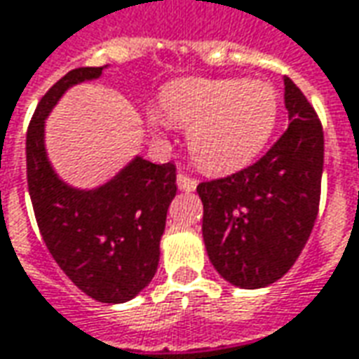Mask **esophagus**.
<instances>
[{
  "mask_svg": "<svg viewBox=\"0 0 359 359\" xmlns=\"http://www.w3.org/2000/svg\"><path fill=\"white\" fill-rule=\"evenodd\" d=\"M177 184H179L180 190H187V192H192V190L196 189L198 180L192 179V177H189V175H184V172H179V177H177Z\"/></svg>",
  "mask_w": 359,
  "mask_h": 359,
  "instance_id": "esophagus-1",
  "label": "esophagus"
}]
</instances>
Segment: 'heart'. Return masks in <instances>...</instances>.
Listing matches in <instances>:
<instances>
[{"label":"heart","instance_id":"1","mask_svg":"<svg viewBox=\"0 0 359 359\" xmlns=\"http://www.w3.org/2000/svg\"><path fill=\"white\" fill-rule=\"evenodd\" d=\"M161 114L170 126L189 129L198 167L230 172L262 153L277 123L279 102L265 82L184 78L163 90Z\"/></svg>","mask_w":359,"mask_h":359}]
</instances>
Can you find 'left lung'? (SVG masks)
I'll use <instances>...</instances> for the list:
<instances>
[{
	"instance_id": "obj_1",
	"label": "left lung",
	"mask_w": 359,
	"mask_h": 359,
	"mask_svg": "<svg viewBox=\"0 0 359 359\" xmlns=\"http://www.w3.org/2000/svg\"><path fill=\"white\" fill-rule=\"evenodd\" d=\"M285 108L291 123L262 159L196 187L208 257L226 281L241 289L279 281L299 259L318 216L323 123L287 76Z\"/></svg>"
}]
</instances>
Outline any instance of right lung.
Wrapping results in <instances>:
<instances>
[{
	"mask_svg": "<svg viewBox=\"0 0 359 359\" xmlns=\"http://www.w3.org/2000/svg\"><path fill=\"white\" fill-rule=\"evenodd\" d=\"M102 70L74 68L41 97L27 129V184L46 250L68 279L94 301L126 302L157 273L177 167L135 157L94 190L72 189L58 179L46 159L45 118L68 88L94 80Z\"/></svg>",
	"mask_w": 359,
	"mask_h": 359,
	"instance_id": "obj_1",
	"label": "right lung"
}]
</instances>
